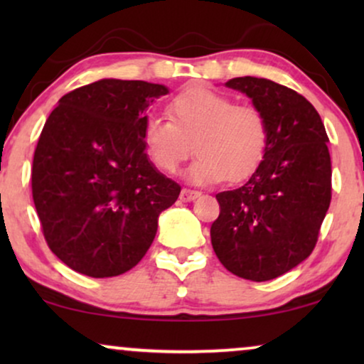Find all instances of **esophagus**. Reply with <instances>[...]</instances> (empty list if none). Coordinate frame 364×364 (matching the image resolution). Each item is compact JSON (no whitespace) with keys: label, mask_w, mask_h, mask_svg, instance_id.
Returning <instances> with one entry per match:
<instances>
[{"label":"esophagus","mask_w":364,"mask_h":364,"mask_svg":"<svg viewBox=\"0 0 364 364\" xmlns=\"http://www.w3.org/2000/svg\"><path fill=\"white\" fill-rule=\"evenodd\" d=\"M197 197H200V192L198 191H192V188H182V192H181L182 202H192V200H196Z\"/></svg>","instance_id":"34e87169"}]
</instances>
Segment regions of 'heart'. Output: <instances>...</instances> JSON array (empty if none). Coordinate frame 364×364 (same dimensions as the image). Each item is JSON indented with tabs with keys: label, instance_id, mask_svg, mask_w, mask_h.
Masks as SVG:
<instances>
[{
	"label": "heart",
	"instance_id": "1",
	"mask_svg": "<svg viewBox=\"0 0 364 364\" xmlns=\"http://www.w3.org/2000/svg\"><path fill=\"white\" fill-rule=\"evenodd\" d=\"M168 119L151 116L142 126V144L159 171L173 173L191 156L197 159L187 176L196 183L227 178L240 182L260 167L270 126L262 109L235 104L232 97L205 86H191L167 104Z\"/></svg>",
	"mask_w": 364,
	"mask_h": 364
}]
</instances>
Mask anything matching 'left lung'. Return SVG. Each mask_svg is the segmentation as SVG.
I'll return each mask as SVG.
<instances>
[{
  "label": "left lung",
  "instance_id": "obj_1",
  "mask_svg": "<svg viewBox=\"0 0 364 364\" xmlns=\"http://www.w3.org/2000/svg\"><path fill=\"white\" fill-rule=\"evenodd\" d=\"M262 109L270 141L260 167L235 191L217 193L220 215L210 227L213 252L233 275L267 282L310 257L331 202L328 136L301 94L263 77H233Z\"/></svg>",
  "mask_w": 364,
  "mask_h": 364
}]
</instances>
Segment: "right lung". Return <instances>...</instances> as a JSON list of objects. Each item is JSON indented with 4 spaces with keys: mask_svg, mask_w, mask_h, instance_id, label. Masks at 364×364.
Segmentation results:
<instances>
[{
    "mask_svg": "<svg viewBox=\"0 0 364 364\" xmlns=\"http://www.w3.org/2000/svg\"><path fill=\"white\" fill-rule=\"evenodd\" d=\"M162 84L101 79L59 99L39 136L31 188L48 247L74 272L117 277L154 242L181 186L149 161L142 126Z\"/></svg>",
    "mask_w": 364,
    "mask_h": 364,
    "instance_id": "right-lung-1",
    "label": "right lung"
}]
</instances>
